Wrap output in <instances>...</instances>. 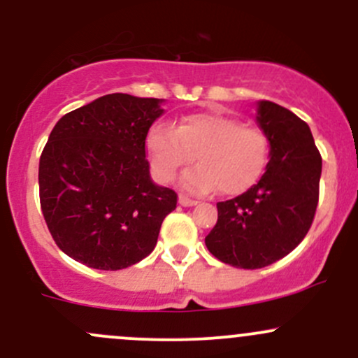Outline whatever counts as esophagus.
Masks as SVG:
<instances>
[{"label":"esophagus","mask_w":358,"mask_h":358,"mask_svg":"<svg viewBox=\"0 0 358 358\" xmlns=\"http://www.w3.org/2000/svg\"><path fill=\"white\" fill-rule=\"evenodd\" d=\"M178 202L183 206V208H192V206L197 204V201H195V199H190V197H187V195H182V194H180Z\"/></svg>","instance_id":"obj_1"}]
</instances>
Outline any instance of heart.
I'll return each mask as SVG.
<instances>
[{
    "instance_id": "b5f03b06",
    "label": "heart",
    "mask_w": 358,
    "mask_h": 358,
    "mask_svg": "<svg viewBox=\"0 0 358 358\" xmlns=\"http://www.w3.org/2000/svg\"><path fill=\"white\" fill-rule=\"evenodd\" d=\"M145 149L154 176L163 183L197 157V166L180 178L183 189L197 194L214 189L224 195L242 194L261 178L269 161L262 130L214 111L185 116L175 129L157 123L149 130Z\"/></svg>"
}]
</instances>
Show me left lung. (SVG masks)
Wrapping results in <instances>:
<instances>
[{
  "label": "left lung",
  "mask_w": 358,
  "mask_h": 358,
  "mask_svg": "<svg viewBox=\"0 0 358 358\" xmlns=\"http://www.w3.org/2000/svg\"><path fill=\"white\" fill-rule=\"evenodd\" d=\"M255 120L271 145L266 173L242 195L217 202L216 227L206 236L214 257L242 269L266 268L306 238L322 168L303 120L271 101L259 103Z\"/></svg>",
  "instance_id": "8db88e82"
}]
</instances>
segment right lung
Instances as JSON below:
<instances>
[{
  "mask_svg": "<svg viewBox=\"0 0 358 358\" xmlns=\"http://www.w3.org/2000/svg\"><path fill=\"white\" fill-rule=\"evenodd\" d=\"M163 99L108 94L66 113L39 161V199L56 245L94 269L137 264L178 195L154 185L145 138Z\"/></svg>",
  "mask_w": 358,
  "mask_h": 358,
  "instance_id": "obj_1",
  "label": "right lung"
}]
</instances>
